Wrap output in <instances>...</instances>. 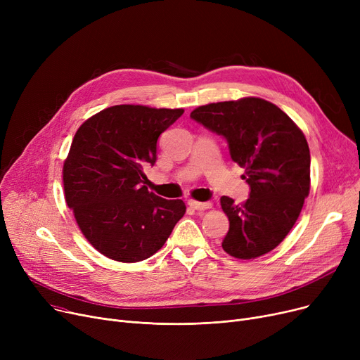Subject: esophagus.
<instances>
[{
  "label": "esophagus",
  "instance_id": "1",
  "mask_svg": "<svg viewBox=\"0 0 360 360\" xmlns=\"http://www.w3.org/2000/svg\"><path fill=\"white\" fill-rule=\"evenodd\" d=\"M188 205L191 207V209H194V210H198V212H204V210H207V209H212V202H200V201H194V200H190L188 201Z\"/></svg>",
  "mask_w": 360,
  "mask_h": 360
}]
</instances>
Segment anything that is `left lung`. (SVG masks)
<instances>
[{
    "instance_id": "left-lung-1",
    "label": "left lung",
    "mask_w": 360,
    "mask_h": 360,
    "mask_svg": "<svg viewBox=\"0 0 360 360\" xmlns=\"http://www.w3.org/2000/svg\"><path fill=\"white\" fill-rule=\"evenodd\" d=\"M191 118L228 141L251 190L242 204L220 198L229 217L223 250L240 259L273 251L293 228L309 194L311 155L304 132L280 108L259 98L198 106Z\"/></svg>"
}]
</instances>
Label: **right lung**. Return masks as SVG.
<instances>
[{
  "mask_svg": "<svg viewBox=\"0 0 360 360\" xmlns=\"http://www.w3.org/2000/svg\"><path fill=\"white\" fill-rule=\"evenodd\" d=\"M182 113L117 105L75 132L63 169L65 201L84 238L105 257L120 262L151 257L185 214L182 200L150 193L143 172L156 163L159 136Z\"/></svg>",
  "mask_w": 360,
  "mask_h": 360,
  "instance_id": "add662e5",
  "label": "right lung"
}]
</instances>
